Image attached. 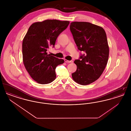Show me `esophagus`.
I'll return each instance as SVG.
<instances>
[{
	"label": "esophagus",
	"mask_w": 131,
	"mask_h": 131,
	"mask_svg": "<svg viewBox=\"0 0 131 131\" xmlns=\"http://www.w3.org/2000/svg\"><path fill=\"white\" fill-rule=\"evenodd\" d=\"M64 61H65V62L66 63H73V61L72 60H71V61H69V60H67V59H65L64 60Z\"/></svg>",
	"instance_id": "obj_1"
}]
</instances>
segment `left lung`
<instances>
[{
  "label": "left lung",
  "mask_w": 131,
  "mask_h": 131,
  "mask_svg": "<svg viewBox=\"0 0 131 131\" xmlns=\"http://www.w3.org/2000/svg\"><path fill=\"white\" fill-rule=\"evenodd\" d=\"M70 29L78 49L84 51L75 60L76 71L72 74L77 83L86 85L97 80L107 63L109 47L103 27L88 22L74 21Z\"/></svg>",
  "instance_id": "1"
}]
</instances>
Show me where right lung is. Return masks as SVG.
Wrapping results in <instances>:
<instances>
[{
  "label": "right lung",
  "mask_w": 131,
  "mask_h": 131,
  "mask_svg": "<svg viewBox=\"0 0 131 131\" xmlns=\"http://www.w3.org/2000/svg\"><path fill=\"white\" fill-rule=\"evenodd\" d=\"M67 20L47 19L35 22L29 27L22 44L23 60L25 69L38 83L45 84L56 78V68L64 61L48 54L58 35L68 26Z\"/></svg>",
  "instance_id": "1"
}]
</instances>
